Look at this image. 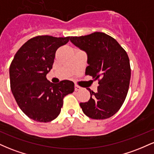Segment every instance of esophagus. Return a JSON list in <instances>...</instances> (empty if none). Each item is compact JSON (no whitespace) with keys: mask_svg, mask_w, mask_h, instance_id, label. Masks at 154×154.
I'll return each mask as SVG.
<instances>
[{"mask_svg":"<svg viewBox=\"0 0 154 154\" xmlns=\"http://www.w3.org/2000/svg\"><path fill=\"white\" fill-rule=\"evenodd\" d=\"M75 91H79V90H81V88L79 87V86L77 85H75Z\"/></svg>","mask_w":154,"mask_h":154,"instance_id":"esophagus-1","label":"esophagus"}]
</instances>
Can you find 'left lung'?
<instances>
[{
    "label": "left lung",
    "instance_id": "left-lung-1",
    "mask_svg": "<svg viewBox=\"0 0 154 154\" xmlns=\"http://www.w3.org/2000/svg\"><path fill=\"white\" fill-rule=\"evenodd\" d=\"M70 41L88 54L85 75L98 81L97 92L88 88L91 98L80 103L83 112L94 119L111 117L119 110L128 95L131 69L126 51L103 32L71 37Z\"/></svg>",
    "mask_w": 154,
    "mask_h": 154
}]
</instances>
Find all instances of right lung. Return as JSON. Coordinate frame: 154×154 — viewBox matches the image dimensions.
<instances>
[{
    "instance_id": "obj_1",
    "label": "right lung",
    "mask_w": 154,
    "mask_h": 154,
    "mask_svg": "<svg viewBox=\"0 0 154 154\" xmlns=\"http://www.w3.org/2000/svg\"><path fill=\"white\" fill-rule=\"evenodd\" d=\"M70 37L39 35L19 49L10 65L11 90L19 107L30 119L48 122L61 112L63 98L75 91L69 80L51 83L46 78L52 69L56 51Z\"/></svg>"
}]
</instances>
